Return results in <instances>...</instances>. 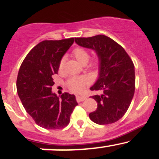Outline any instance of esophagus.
Segmentation results:
<instances>
[{"mask_svg":"<svg viewBox=\"0 0 159 159\" xmlns=\"http://www.w3.org/2000/svg\"><path fill=\"white\" fill-rule=\"evenodd\" d=\"M86 98H86L85 96H81V95H77L76 96V100L78 102H83V101L85 100Z\"/></svg>","mask_w":159,"mask_h":159,"instance_id":"obj_1","label":"esophagus"}]
</instances>
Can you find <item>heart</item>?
Segmentation results:
<instances>
[{
	"mask_svg": "<svg viewBox=\"0 0 159 159\" xmlns=\"http://www.w3.org/2000/svg\"><path fill=\"white\" fill-rule=\"evenodd\" d=\"M72 54L76 58V60L83 65H85L89 60V53L85 49L81 48H76L72 52ZM65 61V58L62 57L59 62V69L60 70L63 69ZM85 83L86 79L84 77H72L68 80L67 85L70 91H74V92H80L82 91Z\"/></svg>",
	"mask_w": 159,
	"mask_h": 159,
	"instance_id": "b5f03b06",
	"label": "heart"
}]
</instances>
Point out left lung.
I'll list each match as a JSON object with an SVG mask.
<instances>
[{
    "instance_id": "left-lung-1",
    "label": "left lung",
    "mask_w": 159,
    "mask_h": 159,
    "mask_svg": "<svg viewBox=\"0 0 159 159\" xmlns=\"http://www.w3.org/2000/svg\"><path fill=\"white\" fill-rule=\"evenodd\" d=\"M75 43L91 49L98 58V77L90 88L101 94L92 96L97 110L89 114L90 119L98 125L118 121L129 109L134 94V66L121 45L105 35L75 38Z\"/></svg>"
}]
</instances>
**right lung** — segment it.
Segmentation results:
<instances>
[{
	"mask_svg": "<svg viewBox=\"0 0 159 159\" xmlns=\"http://www.w3.org/2000/svg\"><path fill=\"white\" fill-rule=\"evenodd\" d=\"M73 38L44 41L37 44L22 62L17 79V91L24 108L37 125L46 129L66 127L74 108L75 96L52 92V76L57 74L59 62L73 44Z\"/></svg>",
	"mask_w": 159,
	"mask_h": 159,
	"instance_id": "right-lung-1",
	"label": "right lung"
}]
</instances>
